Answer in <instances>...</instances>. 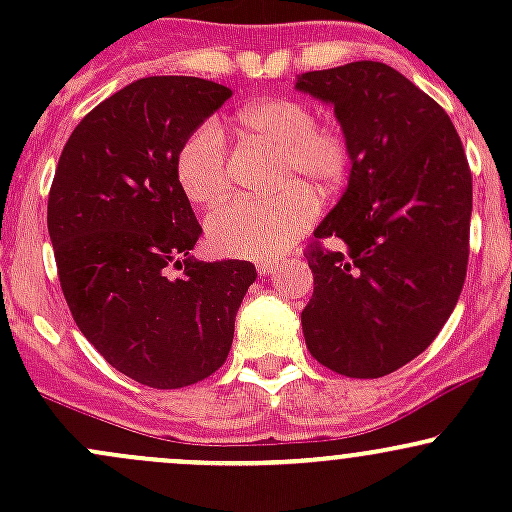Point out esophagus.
I'll list each match as a JSON object with an SVG mask.
<instances>
[{"label":"esophagus","mask_w":512,"mask_h":512,"mask_svg":"<svg viewBox=\"0 0 512 512\" xmlns=\"http://www.w3.org/2000/svg\"><path fill=\"white\" fill-rule=\"evenodd\" d=\"M275 262H260V265H257V272H260V277H270V275H275Z\"/></svg>","instance_id":"1"}]
</instances>
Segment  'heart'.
Here are the masks:
<instances>
[{
	"instance_id": "1",
	"label": "heart",
	"mask_w": 512,
	"mask_h": 512,
	"mask_svg": "<svg viewBox=\"0 0 512 512\" xmlns=\"http://www.w3.org/2000/svg\"><path fill=\"white\" fill-rule=\"evenodd\" d=\"M314 111L297 98H262L240 111L237 123L250 141L277 151V198L232 200L208 218V240L220 255L275 260L317 218V198L344 188L354 151L337 126H317ZM175 180L200 208L220 203L230 190L227 151L218 123L195 128L175 156Z\"/></svg>"
}]
</instances>
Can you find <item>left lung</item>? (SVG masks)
Here are the masks:
<instances>
[{
  "instance_id": "8db88e82",
  "label": "left lung",
  "mask_w": 512,
  "mask_h": 512,
  "mask_svg": "<svg viewBox=\"0 0 512 512\" xmlns=\"http://www.w3.org/2000/svg\"><path fill=\"white\" fill-rule=\"evenodd\" d=\"M294 89L334 106L352 143L349 183L314 237L309 354L379 379L416 359L451 317L468 267L473 183L448 113L381 61L307 71Z\"/></svg>"
}]
</instances>
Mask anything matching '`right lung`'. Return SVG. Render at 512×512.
Wrapping results in <instances>:
<instances>
[{
	"label": "right lung",
	"instance_id": "obj_1",
	"mask_svg": "<svg viewBox=\"0 0 512 512\" xmlns=\"http://www.w3.org/2000/svg\"><path fill=\"white\" fill-rule=\"evenodd\" d=\"M230 96L195 76L133 81L86 113L51 183L46 225L74 322L151 389L198 384L225 364L257 277L252 262L190 255L203 227L175 180L178 148Z\"/></svg>",
	"mask_w": 512,
	"mask_h": 512
}]
</instances>
